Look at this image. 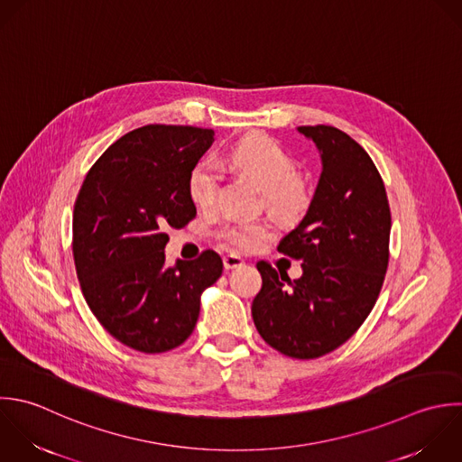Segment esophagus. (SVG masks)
I'll list each match as a JSON object with an SVG mask.
<instances>
[{
  "instance_id": "obj_1",
  "label": "esophagus",
  "mask_w": 462,
  "mask_h": 462,
  "mask_svg": "<svg viewBox=\"0 0 462 462\" xmlns=\"http://www.w3.org/2000/svg\"><path fill=\"white\" fill-rule=\"evenodd\" d=\"M223 264H225L226 270H234V268L243 266L245 261H243L239 255H236V254H228V255L223 257Z\"/></svg>"
}]
</instances>
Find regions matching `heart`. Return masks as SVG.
Listing matches in <instances>:
<instances>
[{"label":"heart","mask_w":462,"mask_h":462,"mask_svg":"<svg viewBox=\"0 0 462 462\" xmlns=\"http://www.w3.org/2000/svg\"><path fill=\"white\" fill-rule=\"evenodd\" d=\"M225 162L250 176L264 192L268 208L279 214L299 210L306 203V185L297 171L295 158L272 136L250 133L225 156ZM221 171L212 160H201L190 172L189 196L199 208H210L217 201ZM273 234L268 221H230L219 230L221 239L239 250H255Z\"/></svg>","instance_id":"1"}]
</instances>
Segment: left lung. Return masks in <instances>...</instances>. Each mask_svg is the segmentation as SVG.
<instances>
[{"label":"left lung","instance_id":"left-lung-1","mask_svg":"<svg viewBox=\"0 0 462 462\" xmlns=\"http://www.w3.org/2000/svg\"><path fill=\"white\" fill-rule=\"evenodd\" d=\"M322 156L308 214L279 252L302 261V277L259 261L263 288L252 302L263 340L297 360L320 358L365 322L389 266L391 207L365 149L333 125H300Z\"/></svg>","mask_w":462,"mask_h":462}]
</instances>
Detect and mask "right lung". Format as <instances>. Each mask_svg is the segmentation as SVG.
I'll return each mask as SVG.
<instances>
[{
	"label": "right lung",
	"mask_w": 462,
	"mask_h": 462,
	"mask_svg": "<svg viewBox=\"0 0 462 462\" xmlns=\"http://www.w3.org/2000/svg\"><path fill=\"white\" fill-rule=\"evenodd\" d=\"M214 131L149 124L109 145L88 171L73 207V261L82 295L120 344L158 355L181 346L199 317V297L223 273L205 250L165 266L167 228L196 217L189 178Z\"/></svg>",
	"instance_id": "obj_1"
}]
</instances>
